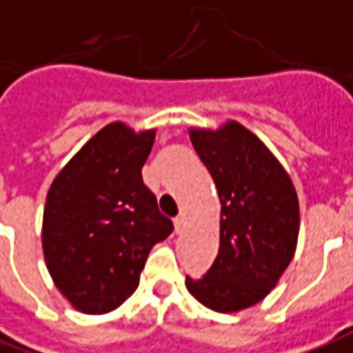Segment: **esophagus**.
<instances>
[{
  "label": "esophagus",
  "instance_id": "esophagus-1",
  "mask_svg": "<svg viewBox=\"0 0 353 353\" xmlns=\"http://www.w3.org/2000/svg\"><path fill=\"white\" fill-rule=\"evenodd\" d=\"M174 225H176V233H181L185 228V216L183 214H179L176 219H174Z\"/></svg>",
  "mask_w": 353,
  "mask_h": 353
}]
</instances>
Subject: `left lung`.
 Returning a JSON list of instances; mask_svg holds the SVG:
<instances>
[{"label":"left lung","mask_w":353,"mask_h":353,"mask_svg":"<svg viewBox=\"0 0 353 353\" xmlns=\"http://www.w3.org/2000/svg\"><path fill=\"white\" fill-rule=\"evenodd\" d=\"M189 137L216 183L221 214L218 256L185 287L214 312H241L270 294L294 256L296 189L273 152L239 122L216 132L193 128Z\"/></svg>","instance_id":"obj_1"}]
</instances>
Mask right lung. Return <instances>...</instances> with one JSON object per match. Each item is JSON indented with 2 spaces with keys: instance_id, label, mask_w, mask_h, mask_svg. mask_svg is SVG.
Here are the masks:
<instances>
[{
  "instance_id": "add662e5",
  "label": "right lung",
  "mask_w": 353,
  "mask_h": 353,
  "mask_svg": "<svg viewBox=\"0 0 353 353\" xmlns=\"http://www.w3.org/2000/svg\"><path fill=\"white\" fill-rule=\"evenodd\" d=\"M154 130L112 122L49 187L41 245L49 275L82 314H108L139 285L151 248L174 231L143 183Z\"/></svg>"
}]
</instances>
